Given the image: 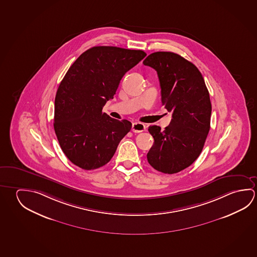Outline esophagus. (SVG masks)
<instances>
[{
  "instance_id": "esophagus-1",
  "label": "esophagus",
  "mask_w": 257,
  "mask_h": 257,
  "mask_svg": "<svg viewBox=\"0 0 257 257\" xmlns=\"http://www.w3.org/2000/svg\"><path fill=\"white\" fill-rule=\"evenodd\" d=\"M146 130L145 124H143L142 122H134L133 126H132V131L134 133H142Z\"/></svg>"
}]
</instances>
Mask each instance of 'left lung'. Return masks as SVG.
Here are the masks:
<instances>
[{"mask_svg": "<svg viewBox=\"0 0 257 257\" xmlns=\"http://www.w3.org/2000/svg\"><path fill=\"white\" fill-rule=\"evenodd\" d=\"M143 64L157 71L161 103L172 113L169 126L149 127L154 143L147 154L153 169L175 174L201 154L210 126L211 104L202 73L194 63L172 52L152 53Z\"/></svg>", "mask_w": 257, "mask_h": 257, "instance_id": "1", "label": "left lung"}]
</instances>
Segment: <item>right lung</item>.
Here are the masks:
<instances>
[{"instance_id": "1", "label": "right lung", "mask_w": 257, "mask_h": 257, "mask_svg": "<svg viewBox=\"0 0 257 257\" xmlns=\"http://www.w3.org/2000/svg\"><path fill=\"white\" fill-rule=\"evenodd\" d=\"M142 50L94 47L69 68L55 99V135L63 153L85 170L109 162L132 123L103 113L120 80L146 56Z\"/></svg>"}]
</instances>
